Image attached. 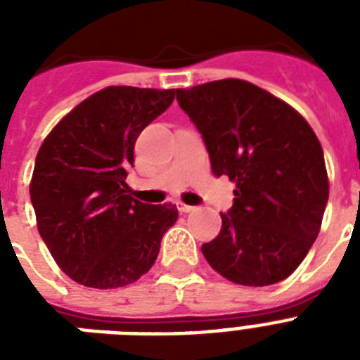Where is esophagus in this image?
I'll return each mask as SVG.
<instances>
[{
	"mask_svg": "<svg viewBox=\"0 0 360 360\" xmlns=\"http://www.w3.org/2000/svg\"><path fill=\"white\" fill-rule=\"evenodd\" d=\"M177 209H179V213H191V211H194L196 207L186 205V203H183V202H177Z\"/></svg>",
	"mask_w": 360,
	"mask_h": 360,
	"instance_id": "obj_1",
	"label": "esophagus"
}]
</instances>
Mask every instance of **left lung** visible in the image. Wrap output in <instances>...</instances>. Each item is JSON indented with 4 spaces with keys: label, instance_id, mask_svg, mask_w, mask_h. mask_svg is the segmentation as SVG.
<instances>
[{
    "label": "left lung",
    "instance_id": "left-lung-1",
    "mask_svg": "<svg viewBox=\"0 0 360 360\" xmlns=\"http://www.w3.org/2000/svg\"><path fill=\"white\" fill-rule=\"evenodd\" d=\"M175 97L202 134L213 174L237 186L220 233L202 245L205 259L236 284L288 278L318 237L329 200L318 136L290 104L250 82H209Z\"/></svg>",
    "mask_w": 360,
    "mask_h": 360
}]
</instances>
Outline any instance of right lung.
Returning a JSON list of instances; mask_svg holds the SVG:
<instances>
[{"mask_svg":"<svg viewBox=\"0 0 360 360\" xmlns=\"http://www.w3.org/2000/svg\"><path fill=\"white\" fill-rule=\"evenodd\" d=\"M174 97V89L106 87L42 141L30 185L37 228L61 271L78 284L110 290L136 282L175 224V205L138 202L127 185L136 138Z\"/></svg>","mask_w":360,"mask_h":360,"instance_id":"1","label":"right lung"}]
</instances>
